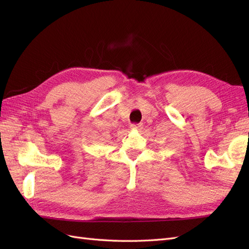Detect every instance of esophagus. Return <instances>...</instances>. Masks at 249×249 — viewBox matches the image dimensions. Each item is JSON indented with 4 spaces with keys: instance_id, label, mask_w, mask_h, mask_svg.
Wrapping results in <instances>:
<instances>
[{
    "instance_id": "esophagus-1",
    "label": "esophagus",
    "mask_w": 249,
    "mask_h": 249,
    "mask_svg": "<svg viewBox=\"0 0 249 249\" xmlns=\"http://www.w3.org/2000/svg\"><path fill=\"white\" fill-rule=\"evenodd\" d=\"M143 127L142 124H131V129L135 130V131H140Z\"/></svg>"
}]
</instances>
